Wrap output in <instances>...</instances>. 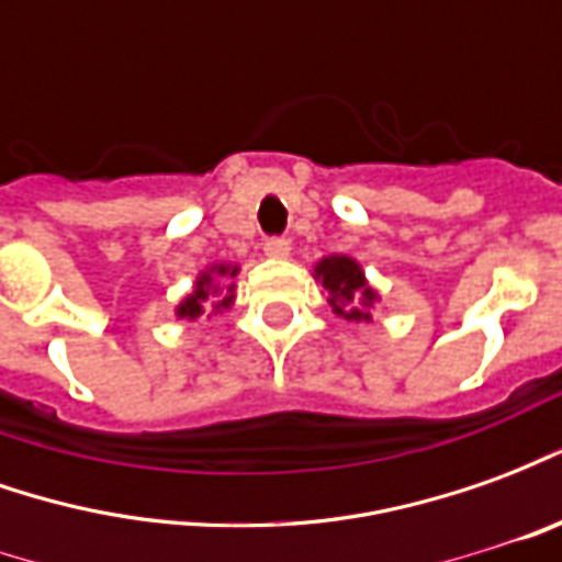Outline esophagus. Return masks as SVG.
<instances>
[{"label":"esophagus","mask_w":562,"mask_h":562,"mask_svg":"<svg viewBox=\"0 0 562 562\" xmlns=\"http://www.w3.org/2000/svg\"><path fill=\"white\" fill-rule=\"evenodd\" d=\"M265 256L268 258H289L292 256V244L285 237H270L265 240Z\"/></svg>","instance_id":"esophagus-1"}]
</instances>
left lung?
Here are the masks:
<instances>
[{"instance_id": "left-lung-1", "label": "left lung", "mask_w": 562, "mask_h": 562, "mask_svg": "<svg viewBox=\"0 0 562 562\" xmlns=\"http://www.w3.org/2000/svg\"><path fill=\"white\" fill-rule=\"evenodd\" d=\"M313 277L328 294V306L334 310V316L355 322V325H370L373 322V310H376L382 297L367 282V273L358 258L330 252V256L318 258L313 265Z\"/></svg>"}]
</instances>
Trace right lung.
<instances>
[{
	"instance_id": "obj_1",
	"label": "right lung",
	"mask_w": 562,
	"mask_h": 562,
	"mask_svg": "<svg viewBox=\"0 0 562 562\" xmlns=\"http://www.w3.org/2000/svg\"><path fill=\"white\" fill-rule=\"evenodd\" d=\"M237 273H240V265H234V261L207 265L195 277L192 292L173 306V316L186 318V322H198L204 313L216 316L222 310H232L234 297H237V282H234Z\"/></svg>"
}]
</instances>
